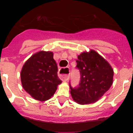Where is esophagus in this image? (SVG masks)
<instances>
[{
	"label": "esophagus",
	"mask_w": 133,
	"mask_h": 133,
	"mask_svg": "<svg viewBox=\"0 0 133 133\" xmlns=\"http://www.w3.org/2000/svg\"><path fill=\"white\" fill-rule=\"evenodd\" d=\"M64 70H69V69H68V68H64ZM64 69H63V70H64ZM63 70L62 69L60 70L59 73H58V77H60V78H61V80H63V81H68V80H69V74H62V73H61V70Z\"/></svg>",
	"instance_id": "obj_1"
}]
</instances>
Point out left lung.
<instances>
[{
    "instance_id": "1",
    "label": "left lung",
    "mask_w": 133,
    "mask_h": 133,
    "mask_svg": "<svg viewBox=\"0 0 133 133\" xmlns=\"http://www.w3.org/2000/svg\"><path fill=\"white\" fill-rule=\"evenodd\" d=\"M76 61L81 81L78 87L72 89L70 86L72 99L80 104L96 103L112 84L113 69L108 61L92 49L80 54Z\"/></svg>"
}]
</instances>
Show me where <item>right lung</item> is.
Wrapping results in <instances>:
<instances>
[{
    "mask_svg": "<svg viewBox=\"0 0 133 133\" xmlns=\"http://www.w3.org/2000/svg\"><path fill=\"white\" fill-rule=\"evenodd\" d=\"M58 66L53 52L41 50L25 62L21 72L22 86L34 99L45 101L56 92L62 81L58 75Z\"/></svg>",
    "mask_w": 133,
    "mask_h": 133,
    "instance_id": "1",
    "label": "right lung"
}]
</instances>
